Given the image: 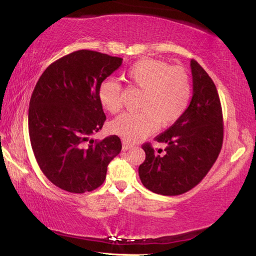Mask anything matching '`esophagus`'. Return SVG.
I'll return each instance as SVG.
<instances>
[{"instance_id":"34e87169","label":"esophagus","mask_w":256,"mask_h":256,"mask_svg":"<svg viewBox=\"0 0 256 256\" xmlns=\"http://www.w3.org/2000/svg\"><path fill=\"white\" fill-rule=\"evenodd\" d=\"M132 148H133V145H132V144H130V143H128L126 140H123V142H122V150H131Z\"/></svg>"}]
</instances>
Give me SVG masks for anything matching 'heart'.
<instances>
[{
  "label": "heart",
  "instance_id": "1",
  "mask_svg": "<svg viewBox=\"0 0 256 256\" xmlns=\"http://www.w3.org/2000/svg\"><path fill=\"white\" fill-rule=\"evenodd\" d=\"M130 86L143 91L138 113H123L110 123V131L126 142H136L154 133L158 125L170 126L186 111L192 84L186 70L167 62L143 59L125 72ZM98 100L110 113L122 106V86L108 78L98 88Z\"/></svg>",
  "mask_w": 256,
  "mask_h": 256
}]
</instances>
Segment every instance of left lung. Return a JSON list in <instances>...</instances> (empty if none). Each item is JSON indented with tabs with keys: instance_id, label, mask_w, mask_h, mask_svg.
Wrapping results in <instances>:
<instances>
[{
	"instance_id": "1",
	"label": "left lung",
	"mask_w": 256,
	"mask_h": 256,
	"mask_svg": "<svg viewBox=\"0 0 256 256\" xmlns=\"http://www.w3.org/2000/svg\"><path fill=\"white\" fill-rule=\"evenodd\" d=\"M192 98L186 111L172 126L155 138L166 145L142 148L146 157L138 167L144 187L162 196H177L202 180L214 164L224 142L222 108L214 81L192 59Z\"/></svg>"
}]
</instances>
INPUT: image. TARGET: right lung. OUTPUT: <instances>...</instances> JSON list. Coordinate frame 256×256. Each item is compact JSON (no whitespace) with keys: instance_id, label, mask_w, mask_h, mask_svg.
I'll return each instance as SVG.
<instances>
[{"instance_id":"right-lung-1","label":"right lung","mask_w":256,"mask_h":256,"mask_svg":"<svg viewBox=\"0 0 256 256\" xmlns=\"http://www.w3.org/2000/svg\"><path fill=\"white\" fill-rule=\"evenodd\" d=\"M122 62L77 50L52 62L37 81L28 108L30 140L40 170L60 189L84 194L100 187L108 162L121 152L116 135L90 136L106 118L98 88Z\"/></svg>"}]
</instances>
